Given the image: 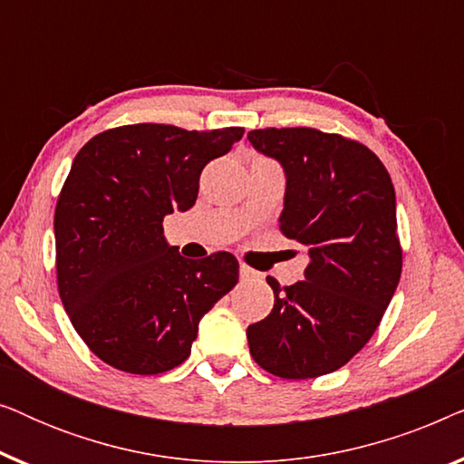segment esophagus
<instances>
[{
    "instance_id": "34e87169",
    "label": "esophagus",
    "mask_w": 464,
    "mask_h": 464,
    "mask_svg": "<svg viewBox=\"0 0 464 464\" xmlns=\"http://www.w3.org/2000/svg\"><path fill=\"white\" fill-rule=\"evenodd\" d=\"M238 275H240V278H243V281H256V278H257V272L251 270L249 266H245V264H240Z\"/></svg>"
}]
</instances>
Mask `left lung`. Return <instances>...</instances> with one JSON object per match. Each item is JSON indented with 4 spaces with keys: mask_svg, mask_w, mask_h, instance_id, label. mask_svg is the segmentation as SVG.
Wrapping results in <instances>:
<instances>
[{
    "mask_svg": "<svg viewBox=\"0 0 464 464\" xmlns=\"http://www.w3.org/2000/svg\"><path fill=\"white\" fill-rule=\"evenodd\" d=\"M253 150L281 164V230L306 246L304 281L275 291V308L246 327L251 357L278 378L346 365L376 332L401 276L395 188L357 141L314 129L251 130Z\"/></svg>",
    "mask_w": 464,
    "mask_h": 464,
    "instance_id": "obj_1",
    "label": "left lung"
}]
</instances>
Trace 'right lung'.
Here are the masks:
<instances>
[{
	"instance_id": "add662e5",
	"label": "right lung",
	"mask_w": 464,
	"mask_h": 464,
	"mask_svg": "<svg viewBox=\"0 0 464 464\" xmlns=\"http://www.w3.org/2000/svg\"><path fill=\"white\" fill-rule=\"evenodd\" d=\"M240 137L129 124L75 156L54 211L56 281L75 332L107 365L141 376L181 365L202 316L238 283L237 257L179 256L162 219L194 207L202 169Z\"/></svg>"
}]
</instances>
